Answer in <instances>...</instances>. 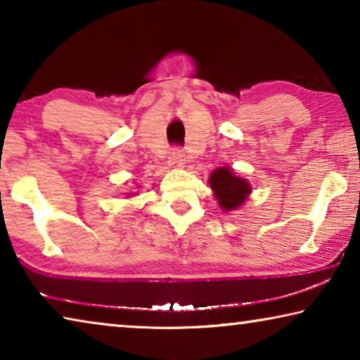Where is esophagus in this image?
Instances as JSON below:
<instances>
[{"label":"esophagus","mask_w":360,"mask_h":360,"mask_svg":"<svg viewBox=\"0 0 360 360\" xmlns=\"http://www.w3.org/2000/svg\"><path fill=\"white\" fill-rule=\"evenodd\" d=\"M172 162L174 163V165H178V167H182L186 163V158H184V154H182V150H179V149H173V152H172Z\"/></svg>","instance_id":"esophagus-1"}]
</instances>
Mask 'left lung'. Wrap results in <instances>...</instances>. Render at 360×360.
<instances>
[{
    "instance_id": "1",
    "label": "left lung",
    "mask_w": 360,
    "mask_h": 360,
    "mask_svg": "<svg viewBox=\"0 0 360 360\" xmlns=\"http://www.w3.org/2000/svg\"><path fill=\"white\" fill-rule=\"evenodd\" d=\"M210 186L224 211L240 208L251 193V184L240 176H235L227 167H219L211 173Z\"/></svg>"
}]
</instances>
